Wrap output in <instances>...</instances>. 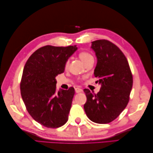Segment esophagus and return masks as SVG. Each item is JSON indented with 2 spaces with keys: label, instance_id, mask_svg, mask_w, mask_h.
Returning a JSON list of instances; mask_svg holds the SVG:
<instances>
[{
  "label": "esophagus",
  "instance_id": "1",
  "mask_svg": "<svg viewBox=\"0 0 153 153\" xmlns=\"http://www.w3.org/2000/svg\"><path fill=\"white\" fill-rule=\"evenodd\" d=\"M75 91H76V92L77 93H78L82 92L83 91V89H81V88H78V87H76V88H75Z\"/></svg>",
  "mask_w": 153,
  "mask_h": 153
}]
</instances>
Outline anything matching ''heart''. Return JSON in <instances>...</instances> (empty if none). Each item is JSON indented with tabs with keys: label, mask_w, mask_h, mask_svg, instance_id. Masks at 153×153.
I'll list each match as a JSON object with an SVG mask.
<instances>
[{
	"label": "heart",
	"mask_w": 153,
	"mask_h": 153,
	"mask_svg": "<svg viewBox=\"0 0 153 153\" xmlns=\"http://www.w3.org/2000/svg\"><path fill=\"white\" fill-rule=\"evenodd\" d=\"M79 57L85 64L88 62L89 61L93 60V56L92 55L89 53H88V52H86V51L80 52L79 53ZM68 65H69V61H67L66 62V64H65V67L68 68Z\"/></svg>",
	"instance_id": "1"
}]
</instances>
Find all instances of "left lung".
<instances>
[{"label": "left lung", "instance_id": "1", "mask_svg": "<svg viewBox=\"0 0 153 153\" xmlns=\"http://www.w3.org/2000/svg\"><path fill=\"white\" fill-rule=\"evenodd\" d=\"M97 63L94 75L101 85L97 94L85 89L87 101L84 110L87 116L97 123H108L114 120L125 109L129 100L133 76L126 57L111 42H92Z\"/></svg>", "mask_w": 153, "mask_h": 153}]
</instances>
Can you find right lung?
<instances>
[{
  "instance_id": "right-lung-1",
  "label": "right lung",
  "mask_w": 153,
  "mask_h": 153,
  "mask_svg": "<svg viewBox=\"0 0 153 153\" xmlns=\"http://www.w3.org/2000/svg\"><path fill=\"white\" fill-rule=\"evenodd\" d=\"M76 45L41 47L28 58L23 70L21 95L29 114L49 128L62 126L68 120L74 88L56 91V76L64 72L68 59Z\"/></svg>"
}]
</instances>
